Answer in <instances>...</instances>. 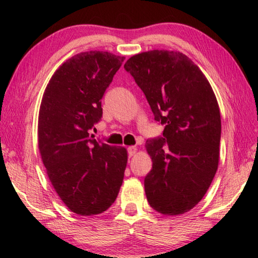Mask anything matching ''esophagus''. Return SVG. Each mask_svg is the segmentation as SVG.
<instances>
[{"label": "esophagus", "mask_w": 258, "mask_h": 258, "mask_svg": "<svg viewBox=\"0 0 258 258\" xmlns=\"http://www.w3.org/2000/svg\"><path fill=\"white\" fill-rule=\"evenodd\" d=\"M137 147L135 146H131L127 148V154H128V157H132L133 155H135V152H137Z\"/></svg>", "instance_id": "obj_1"}]
</instances>
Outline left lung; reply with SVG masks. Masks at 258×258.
<instances>
[{"label":"left lung","instance_id":"8db88e82","mask_svg":"<svg viewBox=\"0 0 258 258\" xmlns=\"http://www.w3.org/2000/svg\"><path fill=\"white\" fill-rule=\"evenodd\" d=\"M145 93L161 137L147 140L152 168L145 178L148 203L180 215L206 194L218 166L221 115L212 86L181 52L154 50L124 64Z\"/></svg>","mask_w":258,"mask_h":258}]
</instances>
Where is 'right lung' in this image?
<instances>
[{
    "mask_svg": "<svg viewBox=\"0 0 258 258\" xmlns=\"http://www.w3.org/2000/svg\"><path fill=\"white\" fill-rule=\"evenodd\" d=\"M124 60L109 52H82L61 64L43 94V164L56 194L78 215L107 211L123 183L127 151L95 140L89 131L101 120V99Z\"/></svg>",
    "mask_w": 258,
    "mask_h": 258,
    "instance_id": "right-lung-1",
    "label": "right lung"
}]
</instances>
